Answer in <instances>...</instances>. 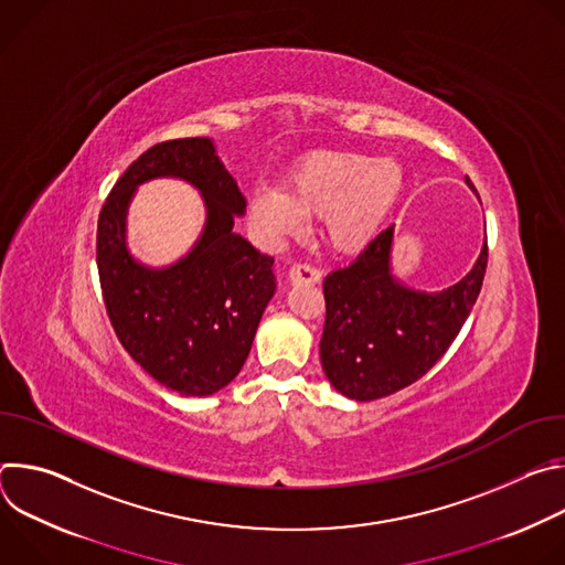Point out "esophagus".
<instances>
[{"label":"esophagus","mask_w":565,"mask_h":565,"mask_svg":"<svg viewBox=\"0 0 565 565\" xmlns=\"http://www.w3.org/2000/svg\"><path fill=\"white\" fill-rule=\"evenodd\" d=\"M288 279L292 284H319L321 281V273L310 266V264H295L288 273Z\"/></svg>","instance_id":"1"}]
</instances>
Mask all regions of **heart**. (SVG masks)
I'll use <instances>...</instances> for the list:
<instances>
[{"label":"heart","mask_w":565,"mask_h":565,"mask_svg":"<svg viewBox=\"0 0 565 565\" xmlns=\"http://www.w3.org/2000/svg\"><path fill=\"white\" fill-rule=\"evenodd\" d=\"M405 190L395 158L362 151H312L288 172L286 190L259 188L248 199L253 230L279 244L301 234L308 218L324 216L329 244L358 253L377 234Z\"/></svg>","instance_id":"heart-1"}]
</instances>
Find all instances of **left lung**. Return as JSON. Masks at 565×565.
Here are the masks:
<instances>
[{"mask_svg":"<svg viewBox=\"0 0 565 565\" xmlns=\"http://www.w3.org/2000/svg\"><path fill=\"white\" fill-rule=\"evenodd\" d=\"M469 188V179H465ZM393 227L324 279L327 321L319 358L331 384L369 402L420 380L451 347L488 268V241L473 268L440 292L407 288L391 273Z\"/></svg>","mask_w":565,"mask_h":565,"instance_id":"8db88e82","label":"left lung"}]
</instances>
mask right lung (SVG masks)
Masks as SVG:
<instances>
[{"label": "right lung", "instance_id": "1", "mask_svg": "<svg viewBox=\"0 0 565 565\" xmlns=\"http://www.w3.org/2000/svg\"><path fill=\"white\" fill-rule=\"evenodd\" d=\"M153 178L188 180L209 210L198 246L166 269L136 263L124 238L132 192ZM244 212L246 199L210 138L149 147L100 210L96 262L111 327L156 382L181 395H212L238 375L275 295V259L232 230Z\"/></svg>", "mask_w": 565, "mask_h": 565}]
</instances>
